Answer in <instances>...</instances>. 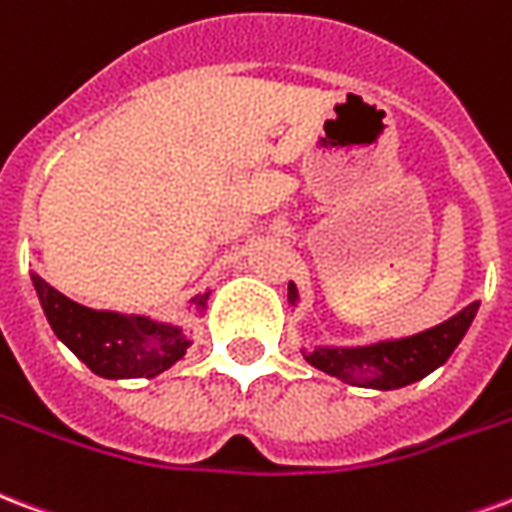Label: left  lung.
I'll list each match as a JSON object with an SVG mask.
<instances>
[{
	"mask_svg": "<svg viewBox=\"0 0 512 512\" xmlns=\"http://www.w3.org/2000/svg\"><path fill=\"white\" fill-rule=\"evenodd\" d=\"M289 302H297V286L289 283ZM477 305L469 302L464 311L450 316L447 322L436 324L425 333L398 338V341H379L371 346H349V349H330L319 346L305 360L324 374L338 376L341 382L371 390H395L428 376L434 368L445 363L475 319Z\"/></svg>",
	"mask_w": 512,
	"mask_h": 512,
	"instance_id": "8db88e82",
	"label": "left lung"
}]
</instances>
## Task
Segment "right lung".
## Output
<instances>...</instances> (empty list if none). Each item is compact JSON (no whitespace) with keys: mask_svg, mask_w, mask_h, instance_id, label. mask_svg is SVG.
<instances>
[{"mask_svg":"<svg viewBox=\"0 0 512 512\" xmlns=\"http://www.w3.org/2000/svg\"><path fill=\"white\" fill-rule=\"evenodd\" d=\"M32 283L51 330L98 376L149 379L182 360V354L190 346L179 327L152 322L147 316H122V313L84 308L57 292L35 272H32ZM207 297L210 294L193 297V305L204 308Z\"/></svg>","mask_w":512,"mask_h":512,"instance_id":"right-lung-1","label":"right lung"}]
</instances>
